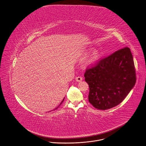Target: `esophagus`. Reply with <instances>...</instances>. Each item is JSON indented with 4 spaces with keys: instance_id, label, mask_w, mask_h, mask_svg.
Here are the masks:
<instances>
[{
    "instance_id": "34e87169",
    "label": "esophagus",
    "mask_w": 146,
    "mask_h": 146,
    "mask_svg": "<svg viewBox=\"0 0 146 146\" xmlns=\"http://www.w3.org/2000/svg\"><path fill=\"white\" fill-rule=\"evenodd\" d=\"M82 80H83V78L82 77L78 76V77H77L76 78V80L78 82H80Z\"/></svg>"
}]
</instances>
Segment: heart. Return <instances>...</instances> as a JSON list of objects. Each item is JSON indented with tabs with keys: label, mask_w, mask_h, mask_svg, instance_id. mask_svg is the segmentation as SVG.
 <instances>
[{
	"label": "heart",
	"mask_w": 146,
	"mask_h": 146,
	"mask_svg": "<svg viewBox=\"0 0 146 146\" xmlns=\"http://www.w3.org/2000/svg\"><path fill=\"white\" fill-rule=\"evenodd\" d=\"M98 57V53H97L96 52H95L94 53H93V57H92V60L93 62H95V60H97Z\"/></svg>",
	"instance_id": "heart-1"
}]
</instances>
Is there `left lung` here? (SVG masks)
Instances as JSON below:
<instances>
[{"instance_id":"1","label":"left lung","mask_w":146,"mask_h":146,"mask_svg":"<svg viewBox=\"0 0 146 146\" xmlns=\"http://www.w3.org/2000/svg\"><path fill=\"white\" fill-rule=\"evenodd\" d=\"M89 87V102L99 110H107L121 103L136 81L132 54L125 47L98 61L86 69Z\"/></svg>"}]
</instances>
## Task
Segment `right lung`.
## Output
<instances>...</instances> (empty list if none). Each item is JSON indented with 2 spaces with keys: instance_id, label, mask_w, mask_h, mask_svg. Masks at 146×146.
Segmentation results:
<instances>
[{
  "instance_id": "obj_1",
  "label": "right lung",
  "mask_w": 146,
  "mask_h": 146,
  "mask_svg": "<svg viewBox=\"0 0 146 146\" xmlns=\"http://www.w3.org/2000/svg\"><path fill=\"white\" fill-rule=\"evenodd\" d=\"M64 99H63V100H62V102H61V103H60V105H59V106H57V108H56V109H54V110H56V109H58V107H59V106H60V105H61V104H62V103H63V101H64Z\"/></svg>"
}]
</instances>
